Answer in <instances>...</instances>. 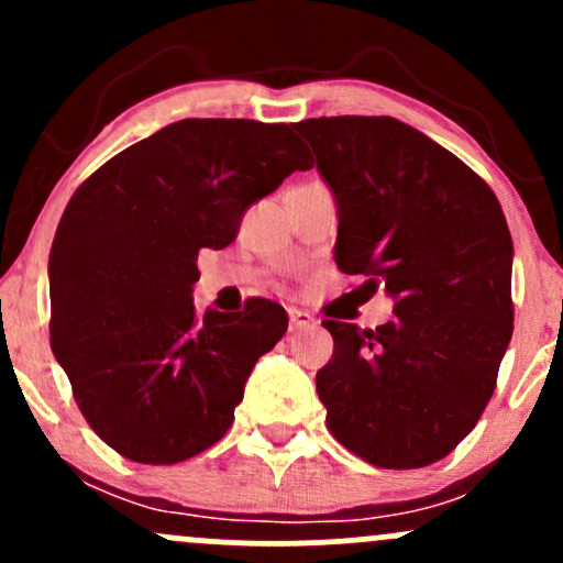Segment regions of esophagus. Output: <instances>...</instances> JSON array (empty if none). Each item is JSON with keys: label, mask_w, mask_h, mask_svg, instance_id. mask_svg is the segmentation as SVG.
<instances>
[{"label": "esophagus", "mask_w": 563, "mask_h": 563, "mask_svg": "<svg viewBox=\"0 0 563 563\" xmlns=\"http://www.w3.org/2000/svg\"><path fill=\"white\" fill-rule=\"evenodd\" d=\"M318 325V320L299 307H288V328L290 331H307V328Z\"/></svg>", "instance_id": "obj_1"}]
</instances>
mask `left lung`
Returning a JSON list of instances; mask_svg holds the SVG:
<instances>
[{
    "mask_svg": "<svg viewBox=\"0 0 563 563\" xmlns=\"http://www.w3.org/2000/svg\"><path fill=\"white\" fill-rule=\"evenodd\" d=\"M339 206L335 264L384 288L376 331L325 320L318 371L331 434L378 468L437 463L471 434L514 333V241L487 183L391 115L294 124Z\"/></svg>",
    "mask_w": 563,
    "mask_h": 563,
    "instance_id": "obj_1",
    "label": "left lung"
}]
</instances>
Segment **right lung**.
Masks as SVG:
<instances>
[{"label":"right lung","mask_w":563,"mask_h":563,"mask_svg":"<svg viewBox=\"0 0 563 563\" xmlns=\"http://www.w3.org/2000/svg\"><path fill=\"white\" fill-rule=\"evenodd\" d=\"M309 169L294 124L183 119L102 164L49 251V344L95 434L137 463L187 461L228 434L286 309H206L198 251L235 241L251 203Z\"/></svg>","instance_id":"add662e5"}]
</instances>
